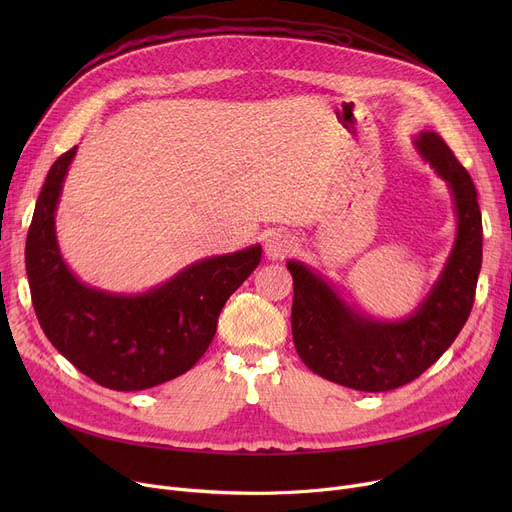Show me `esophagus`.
<instances>
[{"label":"esophagus","instance_id":"obj_1","mask_svg":"<svg viewBox=\"0 0 512 512\" xmlns=\"http://www.w3.org/2000/svg\"><path fill=\"white\" fill-rule=\"evenodd\" d=\"M292 247H294V242H292V238L288 234L276 232V234H272L270 238L265 240V255H267V259L278 261V259L286 257L292 251Z\"/></svg>","mask_w":512,"mask_h":512}]
</instances>
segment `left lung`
<instances>
[{
    "mask_svg": "<svg viewBox=\"0 0 512 512\" xmlns=\"http://www.w3.org/2000/svg\"><path fill=\"white\" fill-rule=\"evenodd\" d=\"M415 149L448 184L456 236L434 286L405 319H375L348 305L336 286L301 261L292 274V338L321 378L361 392H388L432 367L463 330L481 270V211L467 170L436 132H419Z\"/></svg>",
    "mask_w": 512,
    "mask_h": 512,
    "instance_id": "left-lung-1",
    "label": "left lung"
}]
</instances>
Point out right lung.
<instances>
[{"mask_svg":"<svg viewBox=\"0 0 512 512\" xmlns=\"http://www.w3.org/2000/svg\"><path fill=\"white\" fill-rule=\"evenodd\" d=\"M76 149L53 161L26 234V276L39 324L99 386L134 392L170 382L205 355L222 307L259 265L261 247L199 259L139 294L80 282L56 236V211Z\"/></svg>","mask_w":512,"mask_h":512,"instance_id":"add662e5","label":"right lung"}]
</instances>
